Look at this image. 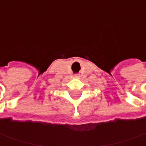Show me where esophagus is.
<instances>
[{
  "instance_id": "1",
  "label": "esophagus",
  "mask_w": 146,
  "mask_h": 146,
  "mask_svg": "<svg viewBox=\"0 0 146 146\" xmlns=\"http://www.w3.org/2000/svg\"><path fill=\"white\" fill-rule=\"evenodd\" d=\"M80 77V75H76V76H75V78H77V79H79Z\"/></svg>"
}]
</instances>
